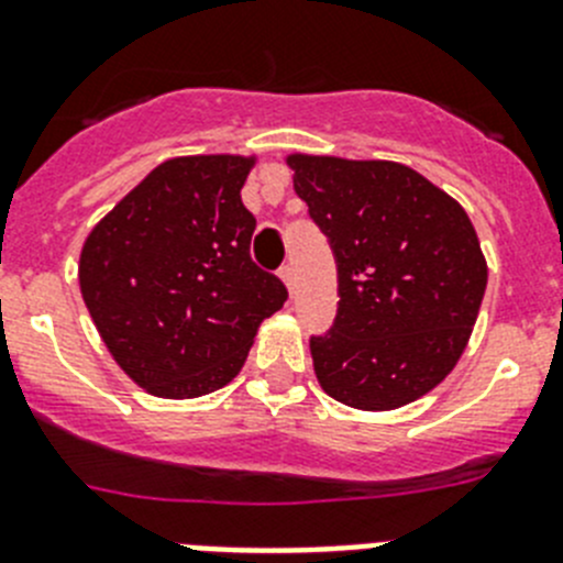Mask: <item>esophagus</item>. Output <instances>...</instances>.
<instances>
[{
    "instance_id": "esophagus-1",
    "label": "esophagus",
    "mask_w": 563,
    "mask_h": 563,
    "mask_svg": "<svg viewBox=\"0 0 563 563\" xmlns=\"http://www.w3.org/2000/svg\"><path fill=\"white\" fill-rule=\"evenodd\" d=\"M280 277H283V283H286V286H288V291L294 294V286H297V283H294V266H291V263H283V266H280Z\"/></svg>"
}]
</instances>
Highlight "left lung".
<instances>
[{
  "mask_svg": "<svg viewBox=\"0 0 563 563\" xmlns=\"http://www.w3.org/2000/svg\"><path fill=\"white\" fill-rule=\"evenodd\" d=\"M288 165L336 261V317L311 336L322 389L369 412L427 395L465 351L488 283L465 210L398 162L294 154Z\"/></svg>",
  "mask_w": 563,
  "mask_h": 563,
  "instance_id": "left-lung-1",
  "label": "left lung"
}]
</instances>
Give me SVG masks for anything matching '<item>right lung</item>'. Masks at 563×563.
Instances as JSON below:
<instances>
[{
  "label": "right lung",
  "mask_w": 563,
  "mask_h": 563,
  "mask_svg": "<svg viewBox=\"0 0 563 563\" xmlns=\"http://www.w3.org/2000/svg\"><path fill=\"white\" fill-rule=\"evenodd\" d=\"M250 168L230 154L162 162L86 238V308L114 362L151 395L224 387L257 325L288 300L280 277L250 255Z\"/></svg>",
  "instance_id": "1"
}]
</instances>
